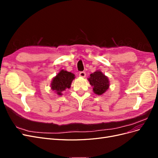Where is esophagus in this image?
Returning <instances> with one entry per match:
<instances>
[{"label":"esophagus","instance_id":"esophagus-1","mask_svg":"<svg viewBox=\"0 0 158 158\" xmlns=\"http://www.w3.org/2000/svg\"><path fill=\"white\" fill-rule=\"evenodd\" d=\"M79 76H80V77H82V78L85 77V72H80V73H79Z\"/></svg>","mask_w":158,"mask_h":158}]
</instances>
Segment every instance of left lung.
I'll return each instance as SVG.
<instances>
[{
	"mask_svg": "<svg viewBox=\"0 0 158 158\" xmlns=\"http://www.w3.org/2000/svg\"><path fill=\"white\" fill-rule=\"evenodd\" d=\"M88 80L89 84L93 87V92L98 95L103 94L109 88L108 77L99 70L91 74Z\"/></svg>",
	"mask_w": 158,
	"mask_h": 158,
	"instance_id": "obj_1",
	"label": "left lung"
}]
</instances>
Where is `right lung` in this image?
Wrapping results in <instances>:
<instances>
[{
	"instance_id": "1",
	"label": "right lung",
	"mask_w": 158,
	"mask_h": 158,
	"mask_svg": "<svg viewBox=\"0 0 158 158\" xmlns=\"http://www.w3.org/2000/svg\"><path fill=\"white\" fill-rule=\"evenodd\" d=\"M75 75L64 70H61L56 76L52 78L51 83V88L58 95H63V91L69 89Z\"/></svg>"
}]
</instances>
